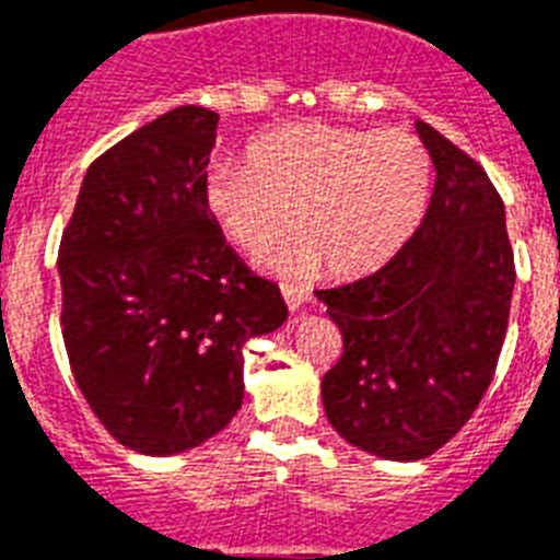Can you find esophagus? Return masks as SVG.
Masks as SVG:
<instances>
[{"label": "esophagus", "instance_id": "34e87169", "mask_svg": "<svg viewBox=\"0 0 560 560\" xmlns=\"http://www.w3.org/2000/svg\"><path fill=\"white\" fill-rule=\"evenodd\" d=\"M281 296H284V302H288L290 314H296L299 307H305V302L311 299L305 288H293V284H281Z\"/></svg>", "mask_w": 560, "mask_h": 560}]
</instances>
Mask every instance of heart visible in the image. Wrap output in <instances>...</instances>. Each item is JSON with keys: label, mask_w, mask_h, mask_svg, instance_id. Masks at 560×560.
<instances>
[{"label": "heart", "mask_w": 560, "mask_h": 560, "mask_svg": "<svg viewBox=\"0 0 560 560\" xmlns=\"http://www.w3.org/2000/svg\"><path fill=\"white\" fill-rule=\"evenodd\" d=\"M433 162L404 130L293 125L249 148V168L220 162L206 174L202 202L244 255H261L293 226L302 232L270 258L281 276L328 264L354 279L381 270L424 218Z\"/></svg>", "instance_id": "1"}]
</instances>
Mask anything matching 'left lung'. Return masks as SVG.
I'll use <instances>...</instances> for the list:
<instances>
[{
	"mask_svg": "<svg viewBox=\"0 0 560 560\" xmlns=\"http://www.w3.org/2000/svg\"><path fill=\"white\" fill-rule=\"evenodd\" d=\"M435 188L416 235L366 279L316 290L342 334L323 407L349 444L416 462L459 433L486 395L514 290L505 209L468 153L424 121Z\"/></svg>",
	"mask_w": 560,
	"mask_h": 560,
	"instance_id": "8db88e82",
	"label": "left lung"
}]
</instances>
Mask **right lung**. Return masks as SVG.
<instances>
[{
  "label": "right lung",
  "instance_id": "obj_1",
  "mask_svg": "<svg viewBox=\"0 0 560 560\" xmlns=\"http://www.w3.org/2000/svg\"><path fill=\"white\" fill-rule=\"evenodd\" d=\"M218 113L177 107L83 174L60 241L63 342L83 398L144 456L200 447L244 404V346L288 319L202 202Z\"/></svg>",
  "mask_w": 560,
  "mask_h": 560
}]
</instances>
